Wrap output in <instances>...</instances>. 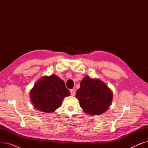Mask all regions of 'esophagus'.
I'll list each match as a JSON object with an SVG mask.
<instances>
[{
	"mask_svg": "<svg viewBox=\"0 0 148 148\" xmlns=\"http://www.w3.org/2000/svg\"><path fill=\"white\" fill-rule=\"evenodd\" d=\"M70 92H71V95L72 96H74V95H75V90L74 89H71V90H70Z\"/></svg>",
	"mask_w": 148,
	"mask_h": 148,
	"instance_id": "34e87169",
	"label": "esophagus"
}]
</instances>
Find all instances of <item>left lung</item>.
<instances>
[{
  "label": "left lung",
  "mask_w": 148,
  "mask_h": 148,
  "mask_svg": "<svg viewBox=\"0 0 148 148\" xmlns=\"http://www.w3.org/2000/svg\"><path fill=\"white\" fill-rule=\"evenodd\" d=\"M75 97L83 111L90 115H99L110 107L113 93L107 85L99 79L86 76L81 81Z\"/></svg>",
  "instance_id": "8db88e82"
}]
</instances>
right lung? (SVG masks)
<instances>
[{"instance_id":"right-lung-1","label":"right lung","mask_w":148,"mask_h":148,"mask_svg":"<svg viewBox=\"0 0 148 148\" xmlns=\"http://www.w3.org/2000/svg\"><path fill=\"white\" fill-rule=\"evenodd\" d=\"M69 95L64 82L55 74L41 77L30 92L34 106L45 113L54 112L61 106L64 98Z\"/></svg>"}]
</instances>
